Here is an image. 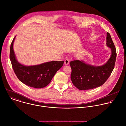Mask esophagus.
<instances>
[{"instance_id":"esophagus-1","label":"esophagus","mask_w":126,"mask_h":126,"mask_svg":"<svg viewBox=\"0 0 126 126\" xmlns=\"http://www.w3.org/2000/svg\"><path fill=\"white\" fill-rule=\"evenodd\" d=\"M69 62H70V60L69 59H66L65 60V61H64V64L65 65H68L69 64Z\"/></svg>"}]
</instances>
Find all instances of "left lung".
Listing matches in <instances>:
<instances>
[{
    "label": "left lung",
    "instance_id": "left-lung-1",
    "mask_svg": "<svg viewBox=\"0 0 126 126\" xmlns=\"http://www.w3.org/2000/svg\"><path fill=\"white\" fill-rule=\"evenodd\" d=\"M107 45L111 50V55L108 62L102 66L87 65L82 61L70 62L72 69L71 79L79 90H89L102 85L109 79L114 68L116 49L109 32L107 35Z\"/></svg>",
    "mask_w": 126,
    "mask_h": 126
}]
</instances>
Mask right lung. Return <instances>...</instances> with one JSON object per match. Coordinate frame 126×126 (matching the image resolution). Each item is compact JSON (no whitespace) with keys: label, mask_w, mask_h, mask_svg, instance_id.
Returning a JSON list of instances; mask_svg holds the SVG:
<instances>
[{"label":"right lung","mask_w":126,"mask_h":126,"mask_svg":"<svg viewBox=\"0 0 126 126\" xmlns=\"http://www.w3.org/2000/svg\"><path fill=\"white\" fill-rule=\"evenodd\" d=\"M13 39L10 46V59L13 70L18 79L25 85L35 88L47 86L55 73L63 66L64 61H53L36 66H25L19 63L15 55Z\"/></svg>","instance_id":"obj_1"}]
</instances>
